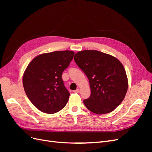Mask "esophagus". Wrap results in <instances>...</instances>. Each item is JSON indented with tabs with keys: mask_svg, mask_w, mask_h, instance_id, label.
Returning <instances> with one entry per match:
<instances>
[{
	"mask_svg": "<svg viewBox=\"0 0 152 152\" xmlns=\"http://www.w3.org/2000/svg\"><path fill=\"white\" fill-rule=\"evenodd\" d=\"M73 92H74V93H79L80 92V90L79 89H77L75 91H73Z\"/></svg>",
	"mask_w": 152,
	"mask_h": 152,
	"instance_id": "esophagus-1",
	"label": "esophagus"
}]
</instances>
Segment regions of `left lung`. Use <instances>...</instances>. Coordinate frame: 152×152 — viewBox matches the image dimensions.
<instances>
[{
    "instance_id": "8db88e82",
    "label": "left lung",
    "mask_w": 152,
    "mask_h": 152,
    "mask_svg": "<svg viewBox=\"0 0 152 152\" xmlns=\"http://www.w3.org/2000/svg\"><path fill=\"white\" fill-rule=\"evenodd\" d=\"M74 60L89 81L91 96L84 100L86 108L99 115L113 111L125 98L128 88L126 72L121 62L96 50L78 52Z\"/></svg>"
}]
</instances>
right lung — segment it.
Instances as JSON below:
<instances>
[{"mask_svg": "<svg viewBox=\"0 0 152 152\" xmlns=\"http://www.w3.org/2000/svg\"><path fill=\"white\" fill-rule=\"evenodd\" d=\"M74 54L70 50L42 54L26 67L23 77L24 89L32 104L41 112L54 113L65 107L70 93L61 76Z\"/></svg>", "mask_w": 152, "mask_h": 152, "instance_id": "right-lung-1", "label": "right lung"}]
</instances>
